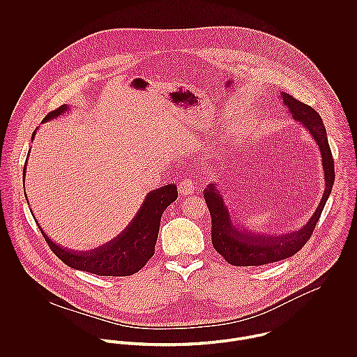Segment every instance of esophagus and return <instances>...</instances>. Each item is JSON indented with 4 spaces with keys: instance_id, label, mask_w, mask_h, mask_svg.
<instances>
[{
    "instance_id": "34e87169",
    "label": "esophagus",
    "mask_w": 357,
    "mask_h": 357,
    "mask_svg": "<svg viewBox=\"0 0 357 357\" xmlns=\"http://www.w3.org/2000/svg\"><path fill=\"white\" fill-rule=\"evenodd\" d=\"M178 191L181 195H190L195 191V181L192 180V177H185L180 181L178 184Z\"/></svg>"
}]
</instances>
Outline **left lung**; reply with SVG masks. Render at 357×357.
<instances>
[{
	"mask_svg": "<svg viewBox=\"0 0 357 357\" xmlns=\"http://www.w3.org/2000/svg\"><path fill=\"white\" fill-rule=\"evenodd\" d=\"M282 95L283 102L290 108L293 118L301 121L305 125L320 149L326 190L319 207L304 228L283 236L266 238L257 236L253 234L250 235L236 228L231 221L228 207L224 204L220 192L215 190L214 184H208V187L204 191V197L211 217V243L217 253H220L227 262L235 266H259L282 261L298 253L310 239L324 204L331 194L335 180L334 159L320 115L310 105L297 100L291 95Z\"/></svg>",
	"mask_w": 357,
	"mask_h": 357,
	"instance_id": "8db88e82",
	"label": "left lung"
}]
</instances>
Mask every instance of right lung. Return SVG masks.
Listing matches in <instances>:
<instances>
[{"instance_id":"obj_1","label":"right lung","mask_w":357,"mask_h":357,"mask_svg":"<svg viewBox=\"0 0 357 357\" xmlns=\"http://www.w3.org/2000/svg\"><path fill=\"white\" fill-rule=\"evenodd\" d=\"M67 111L63 104L51 111L44 121H48ZM36 132L33 133L34 139ZM178 197L177 187L167 184L147 194L139 213L132 222L111 242L91 252H73L53 243L38 224L52 253L66 265L100 276H129L139 272L155 253L160 217L165 208Z\"/></svg>"}]
</instances>
